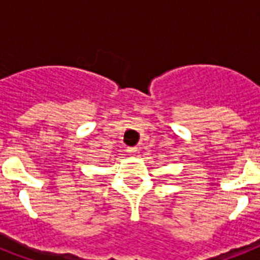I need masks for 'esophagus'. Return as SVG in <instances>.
I'll return each mask as SVG.
<instances>
[{"label":"esophagus","mask_w":260,"mask_h":260,"mask_svg":"<svg viewBox=\"0 0 260 260\" xmlns=\"http://www.w3.org/2000/svg\"><path fill=\"white\" fill-rule=\"evenodd\" d=\"M137 150H138L137 148H127V152L130 153V154H134V153H137Z\"/></svg>","instance_id":"1"}]
</instances>
